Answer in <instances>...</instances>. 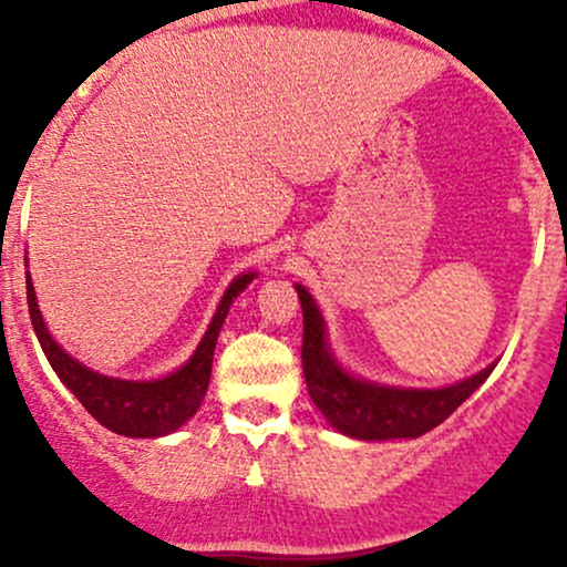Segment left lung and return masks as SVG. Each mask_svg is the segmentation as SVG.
Returning <instances> with one entry per match:
<instances>
[{
  "label": "left lung",
  "instance_id": "obj_1",
  "mask_svg": "<svg viewBox=\"0 0 567 567\" xmlns=\"http://www.w3.org/2000/svg\"><path fill=\"white\" fill-rule=\"evenodd\" d=\"M303 309L301 365L311 402L341 434L354 440H400L421 437L440 426L474 389H480L496 362L472 379L442 389H400L354 379L330 354L324 322L315 298L296 285Z\"/></svg>",
  "mask_w": 567,
  "mask_h": 567
}]
</instances>
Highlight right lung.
Returning <instances> with one entry per match:
<instances>
[{
    "label": "right lung",
    "instance_id": "1",
    "mask_svg": "<svg viewBox=\"0 0 567 567\" xmlns=\"http://www.w3.org/2000/svg\"><path fill=\"white\" fill-rule=\"evenodd\" d=\"M252 277L256 275H239L234 279L220 298L210 328L202 336L192 360L157 381L109 379V375L84 368L82 362H76L74 357L58 347L53 336L48 333L29 275H25V298H29L31 324H34L44 357L53 365L58 379L66 383L69 392L82 402L97 424L112 429L116 434H125V437H165V434L184 426L205 400L218 333L224 328L226 315H229L231 301L252 282Z\"/></svg>",
    "mask_w": 567,
    "mask_h": 567
}]
</instances>
